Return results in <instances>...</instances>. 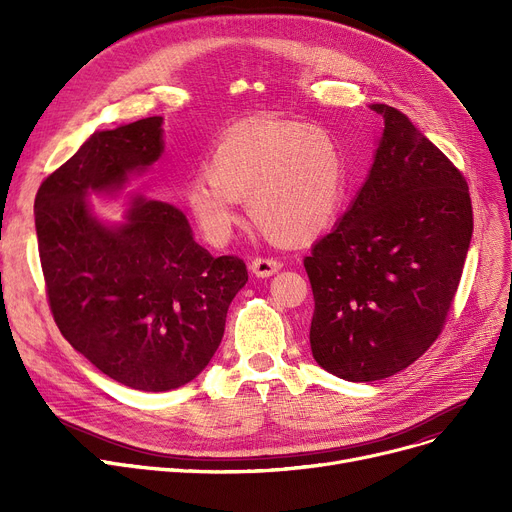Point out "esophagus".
I'll return each mask as SVG.
<instances>
[{"instance_id":"obj_1","label":"esophagus","mask_w":512,"mask_h":512,"mask_svg":"<svg viewBox=\"0 0 512 512\" xmlns=\"http://www.w3.org/2000/svg\"><path fill=\"white\" fill-rule=\"evenodd\" d=\"M280 267H282V263L278 259H274V257H255L251 261V272L255 276H259V278H267V276L276 274Z\"/></svg>"}]
</instances>
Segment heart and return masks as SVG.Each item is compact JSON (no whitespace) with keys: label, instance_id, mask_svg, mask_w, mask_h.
I'll return each instance as SVG.
<instances>
[{"label":"heart","instance_id":"obj_1","mask_svg":"<svg viewBox=\"0 0 512 512\" xmlns=\"http://www.w3.org/2000/svg\"><path fill=\"white\" fill-rule=\"evenodd\" d=\"M346 184L344 155L326 128L282 118L242 122L213 145L205 174L186 184L184 203L207 242L222 247L240 222V201L259 228L299 245L326 232Z\"/></svg>","mask_w":512,"mask_h":512}]
</instances>
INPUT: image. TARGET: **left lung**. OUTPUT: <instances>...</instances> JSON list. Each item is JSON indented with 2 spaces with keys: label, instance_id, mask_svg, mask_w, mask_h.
Returning <instances> with one entry per match:
<instances>
[{
  "label": "left lung",
  "instance_id": "1",
  "mask_svg": "<svg viewBox=\"0 0 512 512\" xmlns=\"http://www.w3.org/2000/svg\"><path fill=\"white\" fill-rule=\"evenodd\" d=\"M369 107L384 120L369 176L305 257L313 359L348 382L390 378L436 342L473 234L461 170L405 114Z\"/></svg>",
  "mask_w": 512,
  "mask_h": 512
}]
</instances>
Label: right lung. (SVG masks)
<instances>
[{
    "label": "right lung",
    "mask_w": 512,
    "mask_h": 512,
    "mask_svg": "<svg viewBox=\"0 0 512 512\" xmlns=\"http://www.w3.org/2000/svg\"><path fill=\"white\" fill-rule=\"evenodd\" d=\"M164 118L91 134L35 197L45 292L62 336L112 380L166 392L195 380L247 284L236 255L213 257L176 207L134 197L120 226L101 224L89 191H114L164 151Z\"/></svg>",
    "instance_id": "add662e5"
}]
</instances>
